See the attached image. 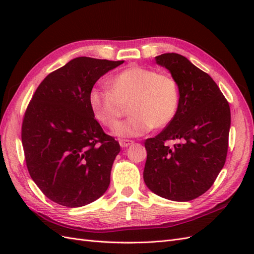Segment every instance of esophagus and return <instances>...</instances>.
Segmentation results:
<instances>
[{"instance_id": "esophagus-1", "label": "esophagus", "mask_w": 254, "mask_h": 254, "mask_svg": "<svg viewBox=\"0 0 254 254\" xmlns=\"http://www.w3.org/2000/svg\"><path fill=\"white\" fill-rule=\"evenodd\" d=\"M131 144H133V141L131 140H120V145L123 148L128 147V146H130Z\"/></svg>"}]
</instances>
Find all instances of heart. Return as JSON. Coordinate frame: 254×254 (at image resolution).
Returning a JSON list of instances; mask_svg holds the SVG:
<instances>
[{"instance_id":"b5f03b06","label":"heart","mask_w":254,"mask_h":254,"mask_svg":"<svg viewBox=\"0 0 254 254\" xmlns=\"http://www.w3.org/2000/svg\"><path fill=\"white\" fill-rule=\"evenodd\" d=\"M110 90L93 88L89 104L94 118L107 127H113L130 104L132 117L112 130L120 137L140 136L155 128H162L174 120L180 104V91L171 75L152 68L130 66L109 80Z\"/></svg>"}]
</instances>
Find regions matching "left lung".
<instances>
[{"instance_id":"left-lung-1","label":"left lung","mask_w":254,"mask_h":254,"mask_svg":"<svg viewBox=\"0 0 254 254\" xmlns=\"http://www.w3.org/2000/svg\"><path fill=\"white\" fill-rule=\"evenodd\" d=\"M156 64L178 82L180 104L174 120L145 141L143 178L147 188L173 201H190L209 190L225 165L231 113L210 75L184 56L166 53ZM175 139L172 148L166 141Z\"/></svg>"}]
</instances>
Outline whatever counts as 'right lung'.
<instances>
[{
    "label": "right lung",
    "instance_id": "add662e5",
    "mask_svg": "<svg viewBox=\"0 0 254 254\" xmlns=\"http://www.w3.org/2000/svg\"><path fill=\"white\" fill-rule=\"evenodd\" d=\"M123 63L74 58L37 88L23 120L22 145L30 177L52 201L79 207L108 189L121 148L94 119L89 93Z\"/></svg>",
    "mask_w": 254,
    "mask_h": 254
}]
</instances>
